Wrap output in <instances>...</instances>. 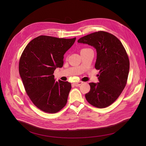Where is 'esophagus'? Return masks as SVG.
I'll use <instances>...</instances> for the list:
<instances>
[{
    "label": "esophagus",
    "instance_id": "34e87169",
    "mask_svg": "<svg viewBox=\"0 0 146 146\" xmlns=\"http://www.w3.org/2000/svg\"><path fill=\"white\" fill-rule=\"evenodd\" d=\"M82 83H83L82 81H78V82H74L73 84H74V86H75L76 87H78V86H80V85H81V84H82Z\"/></svg>",
    "mask_w": 146,
    "mask_h": 146
}]
</instances>
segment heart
<instances>
[{"label":"heart","instance_id":"b5f03b06","mask_svg":"<svg viewBox=\"0 0 146 146\" xmlns=\"http://www.w3.org/2000/svg\"><path fill=\"white\" fill-rule=\"evenodd\" d=\"M90 50V48H82V49H81V51H86V50Z\"/></svg>","mask_w":146,"mask_h":146}]
</instances>
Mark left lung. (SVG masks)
Returning a JSON list of instances; mask_svg holds the SVG:
<instances>
[{
  "label": "left lung",
  "mask_w": 146,
  "mask_h": 146,
  "mask_svg": "<svg viewBox=\"0 0 146 146\" xmlns=\"http://www.w3.org/2000/svg\"><path fill=\"white\" fill-rule=\"evenodd\" d=\"M77 42L93 46L97 52L95 67L99 70V82L89 83L91 89L86 98L94 107L107 108L117 99L127 83L129 60L127 51L117 37L105 31L82 37Z\"/></svg>",
  "instance_id": "obj_1"
}]
</instances>
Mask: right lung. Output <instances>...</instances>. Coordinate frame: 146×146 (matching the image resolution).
<instances>
[{
	"mask_svg": "<svg viewBox=\"0 0 146 146\" xmlns=\"http://www.w3.org/2000/svg\"><path fill=\"white\" fill-rule=\"evenodd\" d=\"M41 35L28 44L19 62V73L25 91L34 105L48 113H56L67 103L72 86L55 81L56 68L64 65V55L76 40Z\"/></svg>",
	"mask_w": 146,
	"mask_h": 146,
	"instance_id": "1",
	"label": "right lung"
}]
</instances>
